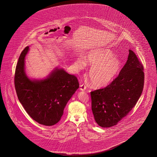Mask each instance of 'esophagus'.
Segmentation results:
<instances>
[{
    "instance_id": "esophagus-1",
    "label": "esophagus",
    "mask_w": 157,
    "mask_h": 157,
    "mask_svg": "<svg viewBox=\"0 0 157 157\" xmlns=\"http://www.w3.org/2000/svg\"><path fill=\"white\" fill-rule=\"evenodd\" d=\"M80 90H82V91H84L86 89V85H84V84H81L80 85Z\"/></svg>"
}]
</instances>
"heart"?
I'll use <instances>...</instances> for the list:
<instances>
[{"mask_svg":"<svg viewBox=\"0 0 157 157\" xmlns=\"http://www.w3.org/2000/svg\"><path fill=\"white\" fill-rule=\"evenodd\" d=\"M87 65L91 66L88 76L92 86L102 88L110 84L117 75L121 63L118 58L113 56L111 50L107 49H96L88 52L84 57ZM78 68L84 67V61L80 58L76 60Z\"/></svg>","mask_w":157,"mask_h":157,"instance_id":"b5f03b06","label":"heart"}]
</instances>
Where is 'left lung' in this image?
Here are the masks:
<instances>
[{"mask_svg":"<svg viewBox=\"0 0 157 157\" xmlns=\"http://www.w3.org/2000/svg\"><path fill=\"white\" fill-rule=\"evenodd\" d=\"M119 75L105 88L91 92V108L99 126H114L129 113L141 96L144 66L132 50Z\"/></svg>","mask_w":157,"mask_h":157,"instance_id":"8db88e82","label":"left lung"}]
</instances>
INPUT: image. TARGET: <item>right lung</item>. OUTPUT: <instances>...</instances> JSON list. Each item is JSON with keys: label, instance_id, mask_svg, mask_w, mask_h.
Here are the masks:
<instances>
[{"label": "right lung", "instance_id": "right-lung-1", "mask_svg": "<svg viewBox=\"0 0 157 157\" xmlns=\"http://www.w3.org/2000/svg\"><path fill=\"white\" fill-rule=\"evenodd\" d=\"M27 46L20 54L14 77L16 92L31 118L40 124L52 126L61 119L66 104L79 87L77 77L63 69H56L43 80H31L25 73Z\"/></svg>", "mask_w": 157, "mask_h": 157}]
</instances>
